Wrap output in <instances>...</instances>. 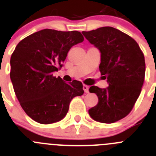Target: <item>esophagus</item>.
<instances>
[{"instance_id":"obj_1","label":"esophagus","mask_w":156,"mask_h":156,"mask_svg":"<svg viewBox=\"0 0 156 156\" xmlns=\"http://www.w3.org/2000/svg\"><path fill=\"white\" fill-rule=\"evenodd\" d=\"M88 88H89V86L86 85H83V90L85 93H88Z\"/></svg>"}]
</instances>
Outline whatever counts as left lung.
<instances>
[{
    "instance_id": "8db88e82",
    "label": "left lung",
    "mask_w": 156,
    "mask_h": 156,
    "mask_svg": "<svg viewBox=\"0 0 156 156\" xmlns=\"http://www.w3.org/2000/svg\"><path fill=\"white\" fill-rule=\"evenodd\" d=\"M83 36L101 53L99 71L109 86H91L97 95V105L88 109L93 120L112 123L129 114L141 91L145 62L137 42L121 31L109 26L82 32Z\"/></svg>"
}]
</instances>
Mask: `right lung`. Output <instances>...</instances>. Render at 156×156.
<instances>
[{"instance_id":"obj_1","label":"right lung","mask_w":156,"mask_h":156,"mask_svg":"<svg viewBox=\"0 0 156 156\" xmlns=\"http://www.w3.org/2000/svg\"><path fill=\"white\" fill-rule=\"evenodd\" d=\"M78 31L43 29L20 41L11 57L10 78L21 106L35 121L49 124L66 116L71 99L83 95L81 81L66 83L53 75L70 49L83 42Z\"/></svg>"}]
</instances>
